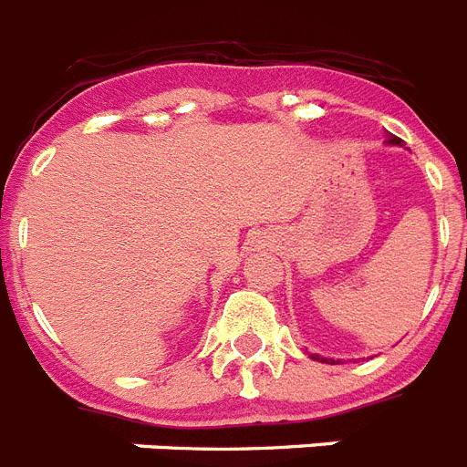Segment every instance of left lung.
I'll use <instances>...</instances> for the list:
<instances>
[{
    "label": "left lung",
    "mask_w": 467,
    "mask_h": 467,
    "mask_svg": "<svg viewBox=\"0 0 467 467\" xmlns=\"http://www.w3.org/2000/svg\"><path fill=\"white\" fill-rule=\"evenodd\" d=\"M388 142H390V144H400V138H395V135H388ZM311 358H313V360L329 362V365H332V362H334V360H329V358H320V356H317V353H311ZM337 362H339V360H337Z\"/></svg>",
    "instance_id": "1"
}]
</instances>
